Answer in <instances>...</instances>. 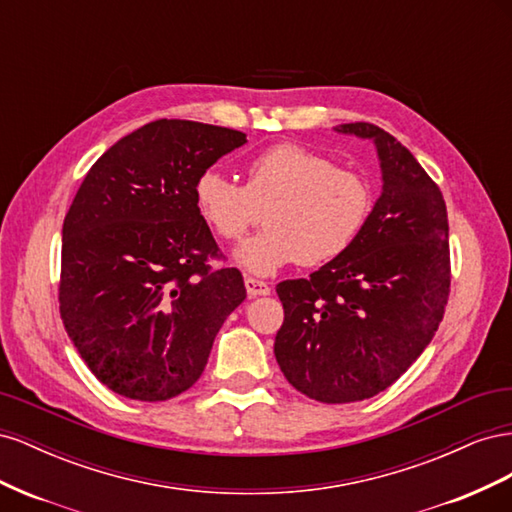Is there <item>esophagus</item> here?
Segmentation results:
<instances>
[{"mask_svg": "<svg viewBox=\"0 0 512 512\" xmlns=\"http://www.w3.org/2000/svg\"><path fill=\"white\" fill-rule=\"evenodd\" d=\"M245 290H247V294H250V297H265V294L271 292V286L267 282L256 280V277L247 275L245 277Z\"/></svg>", "mask_w": 512, "mask_h": 512, "instance_id": "1", "label": "esophagus"}]
</instances>
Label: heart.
<instances>
[{
    "mask_svg": "<svg viewBox=\"0 0 512 512\" xmlns=\"http://www.w3.org/2000/svg\"><path fill=\"white\" fill-rule=\"evenodd\" d=\"M203 222L224 241H239L258 224L267 228L245 241L237 258L258 275L290 262L307 267L344 256L361 237L374 205L371 185L329 156L297 143H277L245 162V185L207 168L194 183Z\"/></svg>",
    "mask_w": 512,
    "mask_h": 512,
    "instance_id": "b5f03b06",
    "label": "heart"
}]
</instances>
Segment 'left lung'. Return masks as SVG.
<instances>
[{
	"label": "left lung",
	"instance_id": "1",
	"mask_svg": "<svg viewBox=\"0 0 512 512\" xmlns=\"http://www.w3.org/2000/svg\"><path fill=\"white\" fill-rule=\"evenodd\" d=\"M335 130L376 143L382 194L344 256L277 284L275 359L303 395L350 404L391 386L429 346L451 292V252L442 192L412 153L374 123Z\"/></svg>",
	"mask_w": 512,
	"mask_h": 512
}]
</instances>
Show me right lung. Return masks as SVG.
Segmentation results:
<instances>
[{
  "mask_svg": "<svg viewBox=\"0 0 512 512\" xmlns=\"http://www.w3.org/2000/svg\"><path fill=\"white\" fill-rule=\"evenodd\" d=\"M239 130L158 119L89 168L61 230L59 314L81 359L113 393L177 397L245 299L194 203L198 175L241 147Z\"/></svg>",
  "mask_w": 512,
  "mask_h": 512,
  "instance_id": "right-lung-1",
  "label": "right lung"
}]
</instances>
